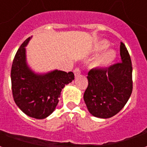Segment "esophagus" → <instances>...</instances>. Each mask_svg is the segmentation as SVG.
Here are the masks:
<instances>
[{"mask_svg": "<svg viewBox=\"0 0 147 147\" xmlns=\"http://www.w3.org/2000/svg\"><path fill=\"white\" fill-rule=\"evenodd\" d=\"M74 74H75L76 76H80V74H81V69H80V67H76V68H75V70H74Z\"/></svg>", "mask_w": 147, "mask_h": 147, "instance_id": "obj_1", "label": "esophagus"}]
</instances>
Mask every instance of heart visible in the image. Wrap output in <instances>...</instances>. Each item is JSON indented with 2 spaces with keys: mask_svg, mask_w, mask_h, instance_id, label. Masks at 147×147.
<instances>
[{
  "mask_svg": "<svg viewBox=\"0 0 147 147\" xmlns=\"http://www.w3.org/2000/svg\"><path fill=\"white\" fill-rule=\"evenodd\" d=\"M109 46V43L107 42H101L98 43L95 46V49L97 51H101L107 48ZM116 57V53L113 50L109 49L107 51L104 52L100 57L97 58V60L94 62L95 65H98V66H105V65H109L111 64L114 59Z\"/></svg>",
  "mask_w": 147,
  "mask_h": 147,
  "instance_id": "heart-1",
  "label": "heart"
}]
</instances>
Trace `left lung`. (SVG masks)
Returning <instances> with one entry per match:
<instances>
[{
	"label": "left lung",
	"mask_w": 147,
	"mask_h": 147,
	"mask_svg": "<svg viewBox=\"0 0 147 147\" xmlns=\"http://www.w3.org/2000/svg\"><path fill=\"white\" fill-rule=\"evenodd\" d=\"M121 62L105 68H93L88 72V86L83 98L93 116L109 118L126 105L133 88L132 64L129 53L120 42Z\"/></svg>",
	"instance_id": "obj_1"
}]
</instances>
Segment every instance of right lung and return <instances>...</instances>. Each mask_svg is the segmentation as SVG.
<instances>
[{
	"mask_svg": "<svg viewBox=\"0 0 147 147\" xmlns=\"http://www.w3.org/2000/svg\"><path fill=\"white\" fill-rule=\"evenodd\" d=\"M27 38L16 53L11 70L12 96L19 108L27 116L44 119L54 111L61 90L74 80L72 71L55 70L45 75H36L27 67L25 46Z\"/></svg>",
	"mask_w": 147,
	"mask_h": 147,
	"instance_id": "obj_1",
	"label": "right lung"
}]
</instances>
